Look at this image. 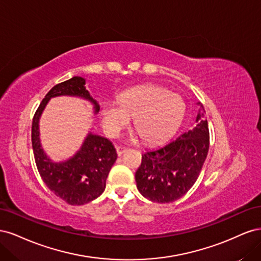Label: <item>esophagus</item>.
<instances>
[{
	"mask_svg": "<svg viewBox=\"0 0 261 261\" xmlns=\"http://www.w3.org/2000/svg\"><path fill=\"white\" fill-rule=\"evenodd\" d=\"M125 151H126V148H125V147H121V146L116 147V152H117V154H118V155L123 154Z\"/></svg>",
	"mask_w": 261,
	"mask_h": 261,
	"instance_id": "1",
	"label": "esophagus"
}]
</instances>
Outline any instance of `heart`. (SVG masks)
I'll list each match as a JSON object with an SVG mask.
<instances>
[{
  "mask_svg": "<svg viewBox=\"0 0 261 261\" xmlns=\"http://www.w3.org/2000/svg\"><path fill=\"white\" fill-rule=\"evenodd\" d=\"M184 102L176 93L155 85H145L125 91L120 105L109 102L102 110V125L115 137L133 117L134 127L145 141L155 143L167 137L184 114Z\"/></svg>",
  "mask_w": 261,
  "mask_h": 261,
  "instance_id": "obj_1",
  "label": "heart"
}]
</instances>
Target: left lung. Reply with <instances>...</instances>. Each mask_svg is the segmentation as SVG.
<instances>
[{
    "label": "left lung",
    "mask_w": 261,
    "mask_h": 261,
    "mask_svg": "<svg viewBox=\"0 0 261 261\" xmlns=\"http://www.w3.org/2000/svg\"><path fill=\"white\" fill-rule=\"evenodd\" d=\"M196 126L170 143L141 155L135 179L139 193L154 202H173L184 196L199 176L209 150V127L203 108Z\"/></svg>",
    "instance_id": "8db88e82"
}]
</instances>
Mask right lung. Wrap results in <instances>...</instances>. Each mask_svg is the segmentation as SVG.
I'll list each match as a JSON object with an SVG mask.
<instances>
[{
    "label": "right lung",
    "instance_id": "obj_1",
    "mask_svg": "<svg viewBox=\"0 0 261 261\" xmlns=\"http://www.w3.org/2000/svg\"><path fill=\"white\" fill-rule=\"evenodd\" d=\"M85 83L84 78L75 76L55 85L38 107L31 125V143L39 174L51 192L72 206L88 203L103 193L109 172L117 158L115 148L109 139L90 133L73 158L54 163L41 148L39 117L48 101L58 96L82 97L93 103L94 112H99L97 101L86 90Z\"/></svg>",
    "mask_w": 261,
    "mask_h": 261
}]
</instances>
